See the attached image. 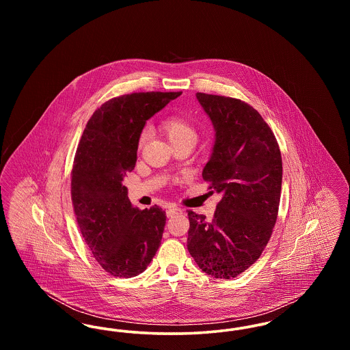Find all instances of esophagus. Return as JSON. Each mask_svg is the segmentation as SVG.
<instances>
[{
  "label": "esophagus",
  "instance_id": "obj_1",
  "mask_svg": "<svg viewBox=\"0 0 350 350\" xmlns=\"http://www.w3.org/2000/svg\"><path fill=\"white\" fill-rule=\"evenodd\" d=\"M178 214H183V210L178 208V207H174V206H169L167 208V217H173V215H178Z\"/></svg>",
  "mask_w": 350,
  "mask_h": 350
}]
</instances>
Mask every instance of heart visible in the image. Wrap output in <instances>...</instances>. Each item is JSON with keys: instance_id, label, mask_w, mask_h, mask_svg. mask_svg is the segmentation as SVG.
Wrapping results in <instances>:
<instances>
[{"instance_id": "b5f03b06", "label": "heart", "mask_w": 350, "mask_h": 350, "mask_svg": "<svg viewBox=\"0 0 350 350\" xmlns=\"http://www.w3.org/2000/svg\"><path fill=\"white\" fill-rule=\"evenodd\" d=\"M161 129L164 133L167 135L170 144L177 143V142H183V140H197V131L196 129L183 118L172 117L167 118V120L163 122ZM146 140V133H143L140 136V146L144 143Z\"/></svg>"}]
</instances>
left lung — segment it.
<instances>
[{
	"label": "left lung",
	"mask_w": 350,
	"mask_h": 350,
	"mask_svg": "<svg viewBox=\"0 0 350 350\" xmlns=\"http://www.w3.org/2000/svg\"><path fill=\"white\" fill-rule=\"evenodd\" d=\"M215 142L202 177L221 194L213 220L189 211L187 250L206 274L231 280L253 265L273 232L282 186L274 133L248 103L197 93Z\"/></svg>",
	"instance_id": "1"
}]
</instances>
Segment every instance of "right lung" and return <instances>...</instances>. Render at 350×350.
Listing matches in <instances>:
<instances>
[{
	"mask_svg": "<svg viewBox=\"0 0 350 350\" xmlns=\"http://www.w3.org/2000/svg\"><path fill=\"white\" fill-rule=\"evenodd\" d=\"M178 96L147 92L105 102L77 147L70 183L76 219L97 262L118 278L143 273L161 244L165 211L133 207L123 180L135 167L146 122Z\"/></svg>",
	"mask_w": 350,
	"mask_h": 350,
	"instance_id": "obj_1",
	"label": "right lung"
}]
</instances>
